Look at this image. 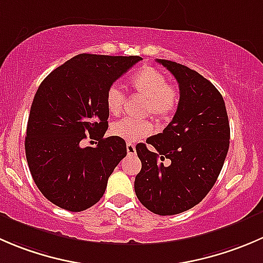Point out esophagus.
<instances>
[{"mask_svg": "<svg viewBox=\"0 0 263 263\" xmlns=\"http://www.w3.org/2000/svg\"><path fill=\"white\" fill-rule=\"evenodd\" d=\"M126 148H127V153H128V155H134L135 153H136V146H135L134 144H127L126 145Z\"/></svg>", "mask_w": 263, "mask_h": 263, "instance_id": "1", "label": "esophagus"}]
</instances>
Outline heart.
<instances>
[{"label":"heart","instance_id":"b5f03b06","mask_svg":"<svg viewBox=\"0 0 263 263\" xmlns=\"http://www.w3.org/2000/svg\"><path fill=\"white\" fill-rule=\"evenodd\" d=\"M129 85L136 94L146 99L144 115L166 121L174 115L179 104V90L168 84L163 72L153 66H142L129 79ZM126 102V95L117 85L108 87L105 105L110 115L118 116ZM154 131V124L147 119L136 121L126 118L110 126V134L124 141L134 144L145 139Z\"/></svg>","mask_w":263,"mask_h":263}]
</instances>
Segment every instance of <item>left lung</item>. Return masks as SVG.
<instances>
[{"mask_svg":"<svg viewBox=\"0 0 263 263\" xmlns=\"http://www.w3.org/2000/svg\"><path fill=\"white\" fill-rule=\"evenodd\" d=\"M176 78L179 104L161 134L136 145L142 168L135 192L151 213L176 215L200 203L216 182L229 148L224 99L208 79L181 63L156 60Z\"/></svg>","mask_w":263,"mask_h":263,"instance_id":"1","label":"left lung"}]
</instances>
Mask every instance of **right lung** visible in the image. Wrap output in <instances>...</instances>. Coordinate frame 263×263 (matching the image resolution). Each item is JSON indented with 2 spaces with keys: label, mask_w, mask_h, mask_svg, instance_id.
Masks as SVG:
<instances>
[{
  "label": "right lung",
  "mask_w": 263,
  "mask_h": 263,
  "mask_svg": "<svg viewBox=\"0 0 263 263\" xmlns=\"http://www.w3.org/2000/svg\"><path fill=\"white\" fill-rule=\"evenodd\" d=\"M141 60L82 53L39 85L26 127V160L36 187L58 208L79 213L95 205L127 155L124 140L104 137L105 92ZM87 134L98 141L95 148L82 146Z\"/></svg>",
  "instance_id": "add662e5"
}]
</instances>
